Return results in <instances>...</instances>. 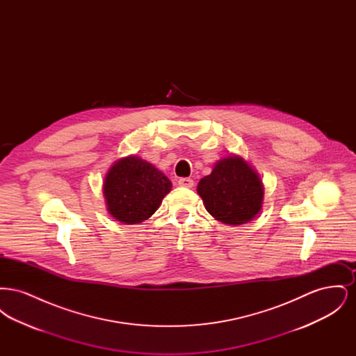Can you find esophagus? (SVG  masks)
Wrapping results in <instances>:
<instances>
[{"label":"esophagus","instance_id":"1","mask_svg":"<svg viewBox=\"0 0 356 356\" xmlns=\"http://www.w3.org/2000/svg\"><path fill=\"white\" fill-rule=\"evenodd\" d=\"M179 186H184V188H192L193 180L189 179V177H181V179H179Z\"/></svg>","mask_w":356,"mask_h":356}]
</instances>
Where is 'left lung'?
Instances as JSON below:
<instances>
[{
    "mask_svg": "<svg viewBox=\"0 0 356 356\" xmlns=\"http://www.w3.org/2000/svg\"><path fill=\"white\" fill-rule=\"evenodd\" d=\"M197 193L216 220L240 225L259 213L264 191L257 173L241 157L231 156L200 180Z\"/></svg>",
    "mask_w": 356,
    "mask_h": 356,
    "instance_id": "1",
    "label": "left lung"
}]
</instances>
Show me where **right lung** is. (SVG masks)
Returning a JSON list of instances; mask_svg holds the SVG:
<instances>
[{
	"label": "right lung",
	"mask_w": 356,
	"mask_h": 356,
	"mask_svg": "<svg viewBox=\"0 0 356 356\" xmlns=\"http://www.w3.org/2000/svg\"><path fill=\"white\" fill-rule=\"evenodd\" d=\"M170 179L152 164L129 156L119 160L104 181L109 213L125 224L147 220L170 193Z\"/></svg>",
	"instance_id": "obj_1"
}]
</instances>
